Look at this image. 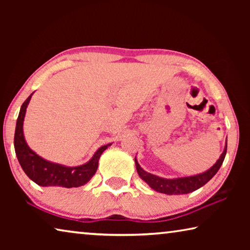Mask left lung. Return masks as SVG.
Segmentation results:
<instances>
[{
    "mask_svg": "<svg viewBox=\"0 0 250 250\" xmlns=\"http://www.w3.org/2000/svg\"><path fill=\"white\" fill-rule=\"evenodd\" d=\"M226 152L227 140L225 149H224L221 158L217 160V162L215 163L209 170H207L206 172L201 173V174L197 175L177 177V179H163V177L153 175L151 174V173H147L143 170L135 158L134 162L135 167H137L139 176H140L146 184H149L151 188H153L156 192L167 194V195H180V194H188L196 191V189L202 188L203 185H205L219 170V167H221L224 162V159H225Z\"/></svg>",
    "mask_w": 250,
    "mask_h": 250,
    "instance_id": "left-lung-1",
    "label": "left lung"
}]
</instances>
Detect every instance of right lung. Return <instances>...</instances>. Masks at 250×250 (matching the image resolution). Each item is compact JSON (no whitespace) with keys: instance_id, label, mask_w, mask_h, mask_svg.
<instances>
[{"instance_id":"obj_1","label":"right lung","mask_w":250,"mask_h":250,"mask_svg":"<svg viewBox=\"0 0 250 250\" xmlns=\"http://www.w3.org/2000/svg\"><path fill=\"white\" fill-rule=\"evenodd\" d=\"M33 94L24 101L20 110V115L16 121L14 147L18 160L23 171L33 182L41 186H62V188H78L86 184L98 168V161L103 152L109 145L103 146L96 151L94 156L87 163L79 167H65L62 164L53 163L41 158L35 152L29 149L23 134V122L27 104Z\"/></svg>"}]
</instances>
